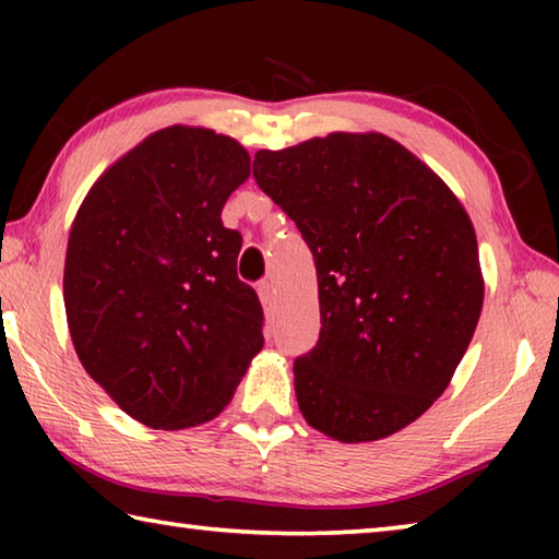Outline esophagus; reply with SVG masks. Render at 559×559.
Returning <instances> with one entry per match:
<instances>
[{"mask_svg": "<svg viewBox=\"0 0 559 559\" xmlns=\"http://www.w3.org/2000/svg\"><path fill=\"white\" fill-rule=\"evenodd\" d=\"M259 298H261V302L266 308H271L273 306V298H276V290H273V281L271 278H263L261 283H259Z\"/></svg>", "mask_w": 559, "mask_h": 559, "instance_id": "esophagus-1", "label": "esophagus"}]
</instances>
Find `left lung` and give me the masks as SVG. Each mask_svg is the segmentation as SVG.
Here are the masks:
<instances>
[{
  "label": "left lung",
  "instance_id": "8db88e82",
  "mask_svg": "<svg viewBox=\"0 0 559 559\" xmlns=\"http://www.w3.org/2000/svg\"><path fill=\"white\" fill-rule=\"evenodd\" d=\"M253 179L316 259L323 328L293 362L306 421L343 443L409 427L449 386L484 308L466 210L382 132L259 150Z\"/></svg>",
  "mask_w": 559,
  "mask_h": 559
}]
</instances>
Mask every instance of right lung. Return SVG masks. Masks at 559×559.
Here are the masks:
<instances>
[{
	"instance_id": "1",
	"label": "right lung",
	"mask_w": 559,
	"mask_h": 559,
	"mask_svg": "<svg viewBox=\"0 0 559 559\" xmlns=\"http://www.w3.org/2000/svg\"><path fill=\"white\" fill-rule=\"evenodd\" d=\"M249 175L234 138L169 126L112 163L75 214L63 266L75 355L145 427L212 421L263 347L259 296L236 276L241 234L222 224Z\"/></svg>"
}]
</instances>
